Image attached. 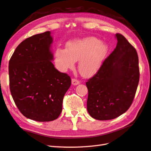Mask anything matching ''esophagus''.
<instances>
[{"label": "esophagus", "mask_w": 151, "mask_h": 151, "mask_svg": "<svg viewBox=\"0 0 151 151\" xmlns=\"http://www.w3.org/2000/svg\"><path fill=\"white\" fill-rule=\"evenodd\" d=\"M72 84L73 85H77L80 84V81L79 80H77V79H72Z\"/></svg>", "instance_id": "esophagus-1"}]
</instances>
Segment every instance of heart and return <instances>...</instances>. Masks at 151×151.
I'll return each mask as SVG.
<instances>
[{
  "instance_id": "1",
  "label": "heart",
  "mask_w": 151,
  "mask_h": 151,
  "mask_svg": "<svg viewBox=\"0 0 151 151\" xmlns=\"http://www.w3.org/2000/svg\"><path fill=\"white\" fill-rule=\"evenodd\" d=\"M108 51V46L95 37L76 39L68 42L67 50L58 48L55 51V63L60 71L66 72L79 61L78 70L84 77L96 74Z\"/></svg>"
}]
</instances>
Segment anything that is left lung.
I'll return each mask as SVG.
<instances>
[{"label": "left lung", "mask_w": 151, "mask_h": 151, "mask_svg": "<svg viewBox=\"0 0 151 151\" xmlns=\"http://www.w3.org/2000/svg\"><path fill=\"white\" fill-rule=\"evenodd\" d=\"M116 47L86 83L88 112L98 120L113 119L131 106L139 82L138 57L124 37L116 34Z\"/></svg>", "instance_id": "8db88e82"}]
</instances>
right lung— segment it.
I'll use <instances>...</instances> for the list:
<instances>
[{"label":"right lung","mask_w":151,"mask_h":151,"mask_svg":"<svg viewBox=\"0 0 151 151\" xmlns=\"http://www.w3.org/2000/svg\"><path fill=\"white\" fill-rule=\"evenodd\" d=\"M50 31L30 37L16 48L9 62V87L16 105L26 117L53 121L62 111L70 77L59 72L51 61Z\"/></svg>","instance_id":"obj_1"}]
</instances>
